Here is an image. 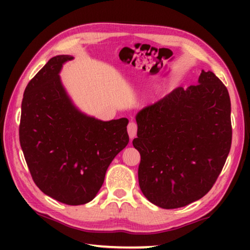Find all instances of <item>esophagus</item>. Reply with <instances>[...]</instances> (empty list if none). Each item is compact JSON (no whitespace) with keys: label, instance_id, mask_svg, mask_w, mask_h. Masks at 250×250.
Instances as JSON below:
<instances>
[{"label":"esophagus","instance_id":"34e87169","mask_svg":"<svg viewBox=\"0 0 250 250\" xmlns=\"http://www.w3.org/2000/svg\"><path fill=\"white\" fill-rule=\"evenodd\" d=\"M137 131H138V125L135 122H130L128 125V133L130 139H133L135 135H137Z\"/></svg>","mask_w":250,"mask_h":250}]
</instances>
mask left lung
I'll list each match as a JSON object with an SVG mask.
<instances>
[{"instance_id":"1","label":"left lung","mask_w":250,"mask_h":250,"mask_svg":"<svg viewBox=\"0 0 250 250\" xmlns=\"http://www.w3.org/2000/svg\"><path fill=\"white\" fill-rule=\"evenodd\" d=\"M140 188L152 204L171 209L200 200L221 174L231 145L230 99L211 71L177 87L135 116Z\"/></svg>"}]
</instances>
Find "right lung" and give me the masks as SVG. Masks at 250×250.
<instances>
[{"label": "right lung", "instance_id": "right-lung-1", "mask_svg": "<svg viewBox=\"0 0 250 250\" xmlns=\"http://www.w3.org/2000/svg\"><path fill=\"white\" fill-rule=\"evenodd\" d=\"M69 55L50 58L25 88L20 142L35 184L67 205L94 200L107 168L129 143V120L103 121L74 104L59 73Z\"/></svg>", "mask_w": 250, "mask_h": 250}]
</instances>
